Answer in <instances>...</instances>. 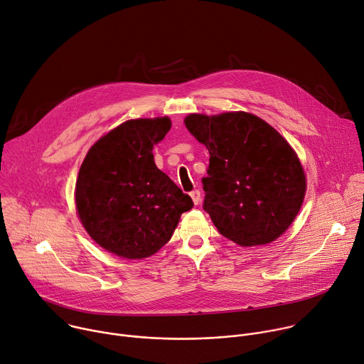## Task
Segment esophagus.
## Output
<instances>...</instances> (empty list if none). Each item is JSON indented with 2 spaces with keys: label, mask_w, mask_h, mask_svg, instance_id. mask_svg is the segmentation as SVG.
<instances>
[{
  "label": "esophagus",
  "mask_w": 364,
  "mask_h": 364,
  "mask_svg": "<svg viewBox=\"0 0 364 364\" xmlns=\"http://www.w3.org/2000/svg\"><path fill=\"white\" fill-rule=\"evenodd\" d=\"M190 197H191L193 203L197 205V204L200 203V200H201V193H200L198 190H194V191H191V193H190Z\"/></svg>",
  "instance_id": "esophagus-1"
}]
</instances>
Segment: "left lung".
<instances>
[{"instance_id":"left-lung-1","label":"left lung","mask_w":364,"mask_h":364,"mask_svg":"<svg viewBox=\"0 0 364 364\" xmlns=\"http://www.w3.org/2000/svg\"><path fill=\"white\" fill-rule=\"evenodd\" d=\"M187 130L210 153L204 210L241 247L266 246L297 217L307 178L287 140L252 112L188 114Z\"/></svg>"}]
</instances>
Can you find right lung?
Listing matches in <instances>:
<instances>
[{
	"label": "right lung",
	"mask_w": 364,
	"mask_h": 364,
	"mask_svg": "<svg viewBox=\"0 0 364 364\" xmlns=\"http://www.w3.org/2000/svg\"><path fill=\"white\" fill-rule=\"evenodd\" d=\"M170 129L168 117L127 119L100 137L80 167L77 215L100 247L121 259L156 255L193 207L154 163L153 149Z\"/></svg>",
	"instance_id": "right-lung-1"
}]
</instances>
